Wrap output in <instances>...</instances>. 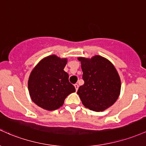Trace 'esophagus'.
Returning <instances> with one entry per match:
<instances>
[{
    "label": "esophagus",
    "instance_id": "obj_1",
    "mask_svg": "<svg viewBox=\"0 0 146 146\" xmlns=\"http://www.w3.org/2000/svg\"><path fill=\"white\" fill-rule=\"evenodd\" d=\"M74 87H75V89H76V91H77L78 89V85L77 84V83L74 84Z\"/></svg>",
    "mask_w": 146,
    "mask_h": 146
}]
</instances>
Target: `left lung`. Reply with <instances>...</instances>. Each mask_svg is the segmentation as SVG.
Masks as SVG:
<instances>
[{"label": "left lung", "mask_w": 146, "mask_h": 146, "mask_svg": "<svg viewBox=\"0 0 146 146\" xmlns=\"http://www.w3.org/2000/svg\"><path fill=\"white\" fill-rule=\"evenodd\" d=\"M84 84L77 94L82 104L95 112H103L117 101L121 92L120 76L115 67L105 57H78Z\"/></svg>", "instance_id": "obj_1"}]
</instances>
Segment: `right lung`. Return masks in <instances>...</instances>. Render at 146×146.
Listing matches in <instances>:
<instances>
[{"mask_svg": "<svg viewBox=\"0 0 146 146\" xmlns=\"http://www.w3.org/2000/svg\"><path fill=\"white\" fill-rule=\"evenodd\" d=\"M68 58L50 55L38 63L31 72L28 90L32 101L41 108L55 110L64 104L65 98L76 91L69 82L64 68Z\"/></svg>", "mask_w": 146, "mask_h": 146, "instance_id": "1", "label": "right lung"}]
</instances>
